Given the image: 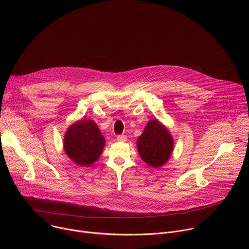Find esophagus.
Here are the masks:
<instances>
[{
  "instance_id": "1",
  "label": "esophagus",
  "mask_w": 249,
  "mask_h": 249,
  "mask_svg": "<svg viewBox=\"0 0 249 249\" xmlns=\"http://www.w3.org/2000/svg\"><path fill=\"white\" fill-rule=\"evenodd\" d=\"M117 140L120 141V142H125L127 140V137L125 135H118Z\"/></svg>"
}]
</instances>
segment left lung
<instances>
[{"instance_id": "8db88e82", "label": "left lung", "mask_w": 249, "mask_h": 249, "mask_svg": "<svg viewBox=\"0 0 249 249\" xmlns=\"http://www.w3.org/2000/svg\"><path fill=\"white\" fill-rule=\"evenodd\" d=\"M140 157L153 167L162 166L169 159L173 149V140L169 131L157 119L149 121L138 140Z\"/></svg>"}]
</instances>
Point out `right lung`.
I'll list each match as a JSON object with an SVG mask.
<instances>
[{
	"label": "right lung",
	"instance_id": "obj_1",
	"mask_svg": "<svg viewBox=\"0 0 249 249\" xmlns=\"http://www.w3.org/2000/svg\"><path fill=\"white\" fill-rule=\"evenodd\" d=\"M105 145L96 123L81 120L71 125L64 138V150L69 159L80 166H90L99 158Z\"/></svg>",
	"mask_w": 249,
	"mask_h": 249
}]
</instances>
